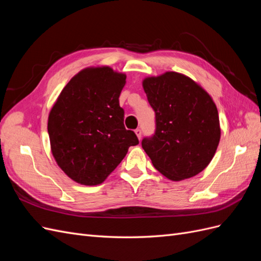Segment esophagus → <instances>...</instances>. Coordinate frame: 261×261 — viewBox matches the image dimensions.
I'll return each instance as SVG.
<instances>
[{
  "label": "esophagus",
  "mask_w": 261,
  "mask_h": 261,
  "mask_svg": "<svg viewBox=\"0 0 261 261\" xmlns=\"http://www.w3.org/2000/svg\"><path fill=\"white\" fill-rule=\"evenodd\" d=\"M135 134H136V135H137L138 139L140 140V138H141V129H140V128H137V129H135Z\"/></svg>",
  "instance_id": "34e87169"
}]
</instances>
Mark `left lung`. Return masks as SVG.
Returning <instances> with one entry per match:
<instances>
[{"instance_id":"1","label":"left lung","mask_w":261,"mask_h":261,"mask_svg":"<svg viewBox=\"0 0 261 261\" xmlns=\"http://www.w3.org/2000/svg\"><path fill=\"white\" fill-rule=\"evenodd\" d=\"M155 113V132L141 141L153 167L171 180L193 177L208 167L220 141L218 109L209 93L176 72L143 81Z\"/></svg>"}]
</instances>
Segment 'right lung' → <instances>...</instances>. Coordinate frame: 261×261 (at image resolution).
Instances as JSON below:
<instances>
[{"instance_id": "right-lung-1", "label": "right lung", "mask_w": 261, "mask_h": 261, "mask_svg": "<svg viewBox=\"0 0 261 261\" xmlns=\"http://www.w3.org/2000/svg\"><path fill=\"white\" fill-rule=\"evenodd\" d=\"M126 75L109 66L87 67L63 88L48 118L51 151L65 174L99 185L124 159L136 134L124 126L120 107Z\"/></svg>"}]
</instances>
